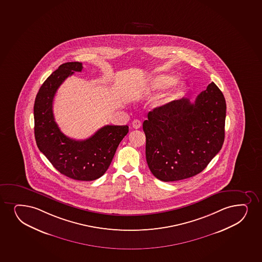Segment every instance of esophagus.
I'll use <instances>...</instances> for the list:
<instances>
[{
	"mask_svg": "<svg viewBox=\"0 0 262 262\" xmlns=\"http://www.w3.org/2000/svg\"><path fill=\"white\" fill-rule=\"evenodd\" d=\"M141 121L138 120V119H136L133 122V127L134 129H139L141 127Z\"/></svg>",
	"mask_w": 262,
	"mask_h": 262,
	"instance_id": "1",
	"label": "esophagus"
}]
</instances>
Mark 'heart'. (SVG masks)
<instances>
[{
  "mask_svg": "<svg viewBox=\"0 0 262 262\" xmlns=\"http://www.w3.org/2000/svg\"><path fill=\"white\" fill-rule=\"evenodd\" d=\"M168 92L166 93L160 101V104H166L174 99L182 96L186 90V84L182 81H176V76L171 74H160L152 78L150 88L152 90H165L169 88Z\"/></svg>",
  "mask_w": 262,
  "mask_h": 262,
  "instance_id": "b5f03b06",
  "label": "heart"
}]
</instances>
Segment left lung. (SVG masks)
Returning <instances> with one entry per match:
<instances>
[{"mask_svg": "<svg viewBox=\"0 0 262 262\" xmlns=\"http://www.w3.org/2000/svg\"><path fill=\"white\" fill-rule=\"evenodd\" d=\"M143 123L149 169L163 182L202 172L225 140L226 103L214 82L191 102L187 97L154 108Z\"/></svg>", "mask_w": 262, "mask_h": 262, "instance_id": "1", "label": "left lung"}]
</instances>
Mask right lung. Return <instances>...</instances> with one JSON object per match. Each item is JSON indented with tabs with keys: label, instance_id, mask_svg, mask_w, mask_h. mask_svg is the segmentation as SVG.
<instances>
[{
	"label": "right lung",
	"instance_id": "obj_1",
	"mask_svg": "<svg viewBox=\"0 0 262 262\" xmlns=\"http://www.w3.org/2000/svg\"><path fill=\"white\" fill-rule=\"evenodd\" d=\"M82 68L80 62H67L45 80L35 99L34 133L39 151L60 173L90 182L104 174L129 127L106 125L85 140L61 133L54 120L53 98L64 80Z\"/></svg>",
	"mask_w": 262,
	"mask_h": 262
}]
</instances>
